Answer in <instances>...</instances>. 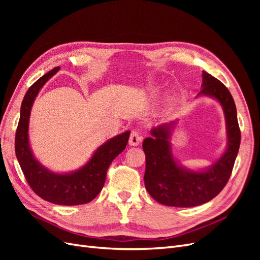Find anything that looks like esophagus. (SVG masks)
<instances>
[{"mask_svg": "<svg viewBox=\"0 0 260 260\" xmlns=\"http://www.w3.org/2000/svg\"><path fill=\"white\" fill-rule=\"evenodd\" d=\"M142 139H143L142 136H141L137 130H133L131 132L130 138H129V145H131V146H138L141 143V141H142Z\"/></svg>", "mask_w": 260, "mask_h": 260, "instance_id": "esophagus-1", "label": "esophagus"}]
</instances>
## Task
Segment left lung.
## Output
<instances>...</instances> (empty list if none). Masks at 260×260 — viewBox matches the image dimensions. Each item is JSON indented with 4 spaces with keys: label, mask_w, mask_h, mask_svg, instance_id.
Here are the masks:
<instances>
[{
    "label": "left lung",
    "mask_w": 260,
    "mask_h": 260,
    "mask_svg": "<svg viewBox=\"0 0 260 260\" xmlns=\"http://www.w3.org/2000/svg\"><path fill=\"white\" fill-rule=\"evenodd\" d=\"M202 76V90L196 99L210 98L222 107L226 146L222 155L209 166L188 168L172 151L171 137L178 120L152 128V137L146 138L142 145L146 157L144 183L148 194L162 205L194 207L216 198L229 180L239 153L241 132L231 93L206 72Z\"/></svg>",
    "instance_id": "left-lung-1"
}]
</instances>
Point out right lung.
<instances>
[{
  "label": "right lung",
  "mask_w": 260,
  "mask_h": 260,
  "mask_svg": "<svg viewBox=\"0 0 260 260\" xmlns=\"http://www.w3.org/2000/svg\"><path fill=\"white\" fill-rule=\"evenodd\" d=\"M59 70L55 67L30 86L20 107L15 138V152L30 187L41 199L56 205H81L94 200L104 186L109 165L127 146L130 131L108 139L83 166L69 172H56L39 161L29 141L30 113L39 92Z\"/></svg>",
  "instance_id": "add662e5"
}]
</instances>
